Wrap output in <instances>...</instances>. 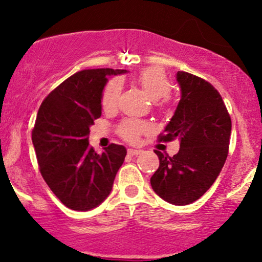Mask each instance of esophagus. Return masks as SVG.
<instances>
[{
  "mask_svg": "<svg viewBox=\"0 0 262 262\" xmlns=\"http://www.w3.org/2000/svg\"><path fill=\"white\" fill-rule=\"evenodd\" d=\"M141 152H142L141 150H137V148H129V150H128V155L135 156V155H140Z\"/></svg>",
  "mask_w": 262,
  "mask_h": 262,
  "instance_id": "esophagus-1",
  "label": "esophagus"
}]
</instances>
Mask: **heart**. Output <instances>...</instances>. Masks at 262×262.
<instances>
[{
	"mask_svg": "<svg viewBox=\"0 0 262 262\" xmlns=\"http://www.w3.org/2000/svg\"><path fill=\"white\" fill-rule=\"evenodd\" d=\"M137 82L139 85L144 89L147 97L152 101H160L162 99L167 98L170 93V82L167 77L165 72L157 66L144 69L138 75ZM122 84L118 78L111 79L106 84V87L102 93V106L106 110L114 108L117 105L118 98L121 94ZM148 130V125L144 122H139L135 120H125L122 122L120 127V133L125 140L135 141L142 132Z\"/></svg>",
	"mask_w": 262,
	"mask_h": 262,
	"instance_id": "heart-1",
	"label": "heart"
}]
</instances>
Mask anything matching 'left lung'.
Segmentation results:
<instances>
[{
	"mask_svg": "<svg viewBox=\"0 0 262 262\" xmlns=\"http://www.w3.org/2000/svg\"><path fill=\"white\" fill-rule=\"evenodd\" d=\"M177 81L181 98L160 140L179 139L173 157L155 151L160 167L151 178L156 193L168 203H193L209 190L227 158L231 118L219 92L209 82L184 71Z\"/></svg>",
	"mask_w": 262,
	"mask_h": 262,
	"instance_id": "8db88e82",
	"label": "left lung"
}]
</instances>
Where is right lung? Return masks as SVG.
Segmentation results:
<instances>
[{"instance_id": "1", "label": "right lung", "mask_w": 262, "mask_h": 262, "mask_svg": "<svg viewBox=\"0 0 262 262\" xmlns=\"http://www.w3.org/2000/svg\"><path fill=\"white\" fill-rule=\"evenodd\" d=\"M127 70L93 69L76 72L59 84L39 106L32 130L43 179L72 210L97 208L111 193L127 150L111 144L98 155L89 146V128L101 116L107 76Z\"/></svg>"}]
</instances>
